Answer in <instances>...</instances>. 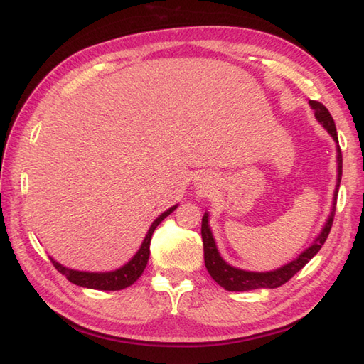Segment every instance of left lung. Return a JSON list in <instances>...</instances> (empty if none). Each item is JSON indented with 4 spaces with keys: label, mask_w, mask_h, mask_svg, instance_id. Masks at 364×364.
Here are the masks:
<instances>
[{
    "label": "left lung",
    "mask_w": 364,
    "mask_h": 364,
    "mask_svg": "<svg viewBox=\"0 0 364 364\" xmlns=\"http://www.w3.org/2000/svg\"><path fill=\"white\" fill-rule=\"evenodd\" d=\"M309 106L315 112V118L318 123L328 130V134L333 138V141L337 143V186H335L333 191V201H332V209L328 220H326L324 226L321 232L314 240V243L304 249L303 252L295 257L292 262L286 263L284 266L274 269V271L269 272H252V271H245V269H238L230 266L226 263L225 259L221 258L218 247L215 243V238L212 235V230L209 226V213L204 212L203 221H201V237H203V246H204V264H206L208 272L210 277L215 279V282L225 287L226 291H234V292H245V291H254V289H274L284 284L289 282L298 271L309 263V259H312L316 252L321 249L324 245L326 238H328L332 223H333V215H335V204H337V197H338V188L341 183V173H343V156H341V149L338 146V135H337V129H335L333 118L329 114V110L326 109L321 102L318 101H309Z\"/></svg>",
    "instance_id": "obj_1"
}]
</instances>
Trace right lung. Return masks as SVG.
I'll return each instance as SVG.
<instances>
[{
	"instance_id": "obj_1",
	"label": "right lung",
	"mask_w": 364,
	"mask_h": 364,
	"mask_svg": "<svg viewBox=\"0 0 364 364\" xmlns=\"http://www.w3.org/2000/svg\"><path fill=\"white\" fill-rule=\"evenodd\" d=\"M176 208H178V204L169 208L166 212H163L161 215H158L154 220V223L151 225V228H149L147 234L143 240L141 246H139V249L136 250V254L130 258L124 266L115 269V271H109V272L75 271V269H69L66 266L60 264L58 262H55V259L50 257L52 263L55 267H57V271L66 277L70 283L81 287L97 289V291H121V289L132 286L136 279L141 277L143 271L147 266V259H149V255H151V249L149 247H151V238L155 228L160 225L166 217H169Z\"/></svg>"
}]
</instances>
